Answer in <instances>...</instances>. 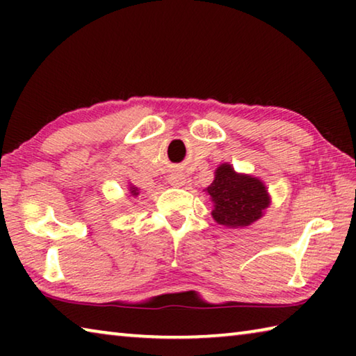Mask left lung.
Segmentation results:
<instances>
[{
    "label": "left lung",
    "instance_id": "left-lung-1",
    "mask_svg": "<svg viewBox=\"0 0 356 356\" xmlns=\"http://www.w3.org/2000/svg\"><path fill=\"white\" fill-rule=\"evenodd\" d=\"M131 195H138V188H136V186H135V188H131Z\"/></svg>",
    "mask_w": 356,
    "mask_h": 356
}]
</instances>
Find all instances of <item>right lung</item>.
Listing matches in <instances>:
<instances>
[{"label":"right lung","mask_w":356,"mask_h":356,"mask_svg":"<svg viewBox=\"0 0 356 356\" xmlns=\"http://www.w3.org/2000/svg\"><path fill=\"white\" fill-rule=\"evenodd\" d=\"M207 193L215 202L213 218L225 226H248L262 216L268 206L267 190L251 176L237 174L231 165H221L215 172V180L207 186Z\"/></svg>","instance_id":"obj_1"}]
</instances>
